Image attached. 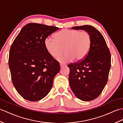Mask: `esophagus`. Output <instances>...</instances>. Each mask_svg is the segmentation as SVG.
<instances>
[{
    "instance_id": "obj_1",
    "label": "esophagus",
    "mask_w": 123,
    "mask_h": 123,
    "mask_svg": "<svg viewBox=\"0 0 123 123\" xmlns=\"http://www.w3.org/2000/svg\"><path fill=\"white\" fill-rule=\"evenodd\" d=\"M60 67H61V68H63L64 67V65L62 64H60Z\"/></svg>"
}]
</instances>
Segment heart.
Here are the masks:
<instances>
[{"label":"heart","mask_w":123,"mask_h":123,"mask_svg":"<svg viewBox=\"0 0 123 123\" xmlns=\"http://www.w3.org/2000/svg\"><path fill=\"white\" fill-rule=\"evenodd\" d=\"M92 40L87 31L63 29L54 35V39L47 37L44 40V46L50 55L55 58L63 52H66L57 57V61L67 63L74 59L81 61L87 56L89 51Z\"/></svg>","instance_id":"heart-1"}]
</instances>
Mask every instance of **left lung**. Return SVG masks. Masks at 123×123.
<instances>
[{"label": "left lung", "instance_id": "1", "mask_svg": "<svg viewBox=\"0 0 123 123\" xmlns=\"http://www.w3.org/2000/svg\"><path fill=\"white\" fill-rule=\"evenodd\" d=\"M87 31L91 35V48L83 60L69 64V83L78 98L90 101L97 98L107 82L111 56L103 36L94 27L83 25L72 27Z\"/></svg>", "mask_w": 123, "mask_h": 123}]
</instances>
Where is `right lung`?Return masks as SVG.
<instances>
[{"label": "right lung", "mask_w": 123, "mask_h": 123, "mask_svg": "<svg viewBox=\"0 0 123 123\" xmlns=\"http://www.w3.org/2000/svg\"><path fill=\"white\" fill-rule=\"evenodd\" d=\"M57 27L37 23L26 25L10 47L8 64L13 85L26 100H40L48 95L60 64L47 52L44 40Z\"/></svg>", "instance_id": "add662e5"}]
</instances>
